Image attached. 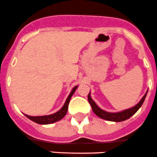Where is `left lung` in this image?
<instances>
[{"instance_id":"1","label":"left lung","mask_w":157,"mask_h":157,"mask_svg":"<svg viewBox=\"0 0 157 157\" xmlns=\"http://www.w3.org/2000/svg\"><path fill=\"white\" fill-rule=\"evenodd\" d=\"M146 95L147 93H145V95L144 96L143 98L141 99V101H140L137 105L134 106V107L131 108L129 109H127V110H124L123 112H120V113H108V112H105L102 109H101L100 108L96 105L94 101L92 100L90 97V93L88 95V100H89V102L90 104V105L92 106V109L93 111L94 112V113L97 116H98L100 118L104 120H106V121H116V122H120V121H125V120L128 119L132 115H134L136 112H137L138 109L141 107V105H143L144 101V99L146 97Z\"/></svg>"}]
</instances>
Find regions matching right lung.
I'll return each mask as SVG.
<instances>
[{"instance_id":"obj_1","label":"right lung","mask_w":157,"mask_h":157,"mask_svg":"<svg viewBox=\"0 0 157 157\" xmlns=\"http://www.w3.org/2000/svg\"><path fill=\"white\" fill-rule=\"evenodd\" d=\"M76 88L77 86L74 87L72 89V92L70 93L69 96L67 98L65 103H64V106L61 108L60 110H59L58 112H56V113L54 114H52V115H48V116H41V117H31V116H28L25 115L26 117L30 119L31 121H34L37 124H49L54 123V122H56V121H60L66 115L67 111H68V104H69V101H70V99L72 97V96L73 95V93H75Z\"/></svg>"}]
</instances>
